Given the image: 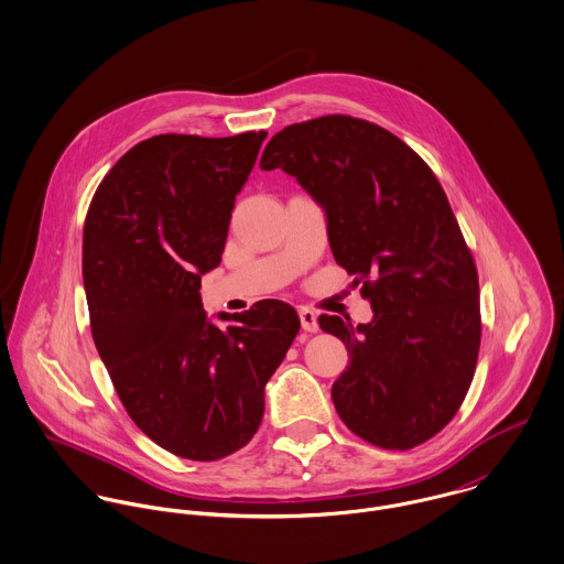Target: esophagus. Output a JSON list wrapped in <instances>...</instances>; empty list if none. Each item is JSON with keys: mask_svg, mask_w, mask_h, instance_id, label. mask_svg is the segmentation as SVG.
<instances>
[{"mask_svg": "<svg viewBox=\"0 0 564 564\" xmlns=\"http://www.w3.org/2000/svg\"><path fill=\"white\" fill-rule=\"evenodd\" d=\"M299 315H301L303 330H307V333H315L317 330V315L310 307H301Z\"/></svg>", "mask_w": 564, "mask_h": 564, "instance_id": "34e87169", "label": "esophagus"}]
</instances>
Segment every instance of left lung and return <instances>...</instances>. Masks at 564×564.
<instances>
[{
    "label": "left lung",
    "mask_w": 564,
    "mask_h": 564,
    "mask_svg": "<svg viewBox=\"0 0 564 564\" xmlns=\"http://www.w3.org/2000/svg\"><path fill=\"white\" fill-rule=\"evenodd\" d=\"M259 166L322 205L333 257L375 312L357 326L317 317L350 357L330 389L341 422L384 449L435 437L467 395L482 330L478 270L435 173L391 131L346 115L281 129Z\"/></svg>",
    "instance_id": "8db88e82"
}]
</instances>
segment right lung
Here are the masks:
<instances>
[{
	"label": "right lung",
	"mask_w": 564,
	"mask_h": 564,
	"mask_svg": "<svg viewBox=\"0 0 564 564\" xmlns=\"http://www.w3.org/2000/svg\"><path fill=\"white\" fill-rule=\"evenodd\" d=\"M268 133H160L131 147L95 192L82 274L95 346L133 424L189 460L245 447L263 387L301 319L283 301L223 313L200 303V276L225 251L236 194Z\"/></svg>",
	"instance_id": "add662e5"
}]
</instances>
